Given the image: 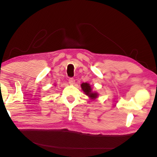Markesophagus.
<instances>
[{"label":"esophagus","instance_id":"34e87169","mask_svg":"<svg viewBox=\"0 0 157 157\" xmlns=\"http://www.w3.org/2000/svg\"><path fill=\"white\" fill-rule=\"evenodd\" d=\"M75 82V80L73 77H71L69 78V83L70 84H74Z\"/></svg>","mask_w":157,"mask_h":157}]
</instances>
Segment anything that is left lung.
Segmentation results:
<instances>
[{
    "label": "left lung",
    "instance_id": "8db88e82",
    "mask_svg": "<svg viewBox=\"0 0 157 157\" xmlns=\"http://www.w3.org/2000/svg\"><path fill=\"white\" fill-rule=\"evenodd\" d=\"M81 88H82V90L84 91V92L91 99H95V98H97L98 94L96 93V92H92L91 86H90L89 84H88L86 82L82 83L81 84Z\"/></svg>",
    "mask_w": 157,
    "mask_h": 157
}]
</instances>
